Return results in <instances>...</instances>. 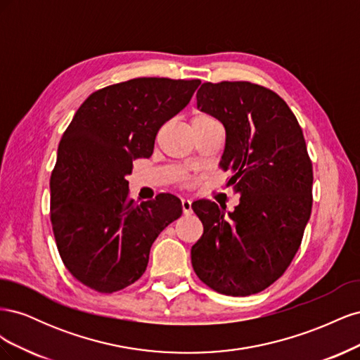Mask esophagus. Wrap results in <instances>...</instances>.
I'll list each match as a JSON object with an SVG mask.
<instances>
[{"instance_id": "1", "label": "esophagus", "mask_w": 360, "mask_h": 360, "mask_svg": "<svg viewBox=\"0 0 360 360\" xmlns=\"http://www.w3.org/2000/svg\"><path fill=\"white\" fill-rule=\"evenodd\" d=\"M181 209L184 214L192 213V201L189 198H181Z\"/></svg>"}]
</instances>
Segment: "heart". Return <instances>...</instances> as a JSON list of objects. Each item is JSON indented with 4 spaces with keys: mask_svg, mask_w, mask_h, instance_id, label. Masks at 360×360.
<instances>
[{
    "mask_svg": "<svg viewBox=\"0 0 360 360\" xmlns=\"http://www.w3.org/2000/svg\"><path fill=\"white\" fill-rule=\"evenodd\" d=\"M210 124H219L214 117L205 112H198L192 117V126H210Z\"/></svg>",
    "mask_w": 360,
    "mask_h": 360,
    "instance_id": "b5f03b06",
    "label": "heart"
}]
</instances>
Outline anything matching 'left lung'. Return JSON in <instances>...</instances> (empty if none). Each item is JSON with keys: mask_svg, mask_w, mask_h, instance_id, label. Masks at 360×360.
<instances>
[{"mask_svg": "<svg viewBox=\"0 0 360 360\" xmlns=\"http://www.w3.org/2000/svg\"><path fill=\"white\" fill-rule=\"evenodd\" d=\"M197 106L225 127L221 165L240 201L233 212L192 202L204 226L192 267L217 292L250 296L281 278L297 252L312 209V163L297 118L264 86L205 82Z\"/></svg>", "mask_w": 360, "mask_h": 360, "instance_id": "8db88e82", "label": "left lung"}]
</instances>
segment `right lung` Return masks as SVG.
Returning a JSON list of instances; mask_svg holds the SVG:
<instances>
[{
    "instance_id": "right-lung-1",
    "label": "right lung",
    "mask_w": 360,
    "mask_h": 360,
    "mask_svg": "<svg viewBox=\"0 0 360 360\" xmlns=\"http://www.w3.org/2000/svg\"><path fill=\"white\" fill-rule=\"evenodd\" d=\"M200 79L136 78L97 90L79 106L58 146L51 176V222L73 278L99 292L123 290L147 269L150 248L181 216L159 193L129 198L132 163L153 155L160 126L186 106Z\"/></svg>"
}]
</instances>
